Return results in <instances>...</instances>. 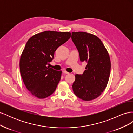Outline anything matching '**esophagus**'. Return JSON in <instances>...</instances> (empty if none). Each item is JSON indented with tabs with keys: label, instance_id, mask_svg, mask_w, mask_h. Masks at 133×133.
<instances>
[{
	"label": "esophagus",
	"instance_id": "1",
	"mask_svg": "<svg viewBox=\"0 0 133 133\" xmlns=\"http://www.w3.org/2000/svg\"><path fill=\"white\" fill-rule=\"evenodd\" d=\"M63 73H64V74H69V73H68V72H67L66 70H64V71H63Z\"/></svg>",
	"mask_w": 133,
	"mask_h": 133
}]
</instances>
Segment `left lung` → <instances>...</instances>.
<instances>
[{"instance_id":"obj_1","label":"left lung","mask_w":133,"mask_h":133,"mask_svg":"<svg viewBox=\"0 0 133 133\" xmlns=\"http://www.w3.org/2000/svg\"><path fill=\"white\" fill-rule=\"evenodd\" d=\"M71 39L80 60L87 64L82 74H76L72 88L80 99L90 101L105 90L109 79L111 64L106 48L98 37L86 32H73Z\"/></svg>"}]
</instances>
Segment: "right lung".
<instances>
[{
    "instance_id": "obj_1",
    "label": "right lung",
    "mask_w": 133,
    "mask_h": 133,
    "mask_svg": "<svg viewBox=\"0 0 133 133\" xmlns=\"http://www.w3.org/2000/svg\"><path fill=\"white\" fill-rule=\"evenodd\" d=\"M71 37L69 32L45 31L28 40L20 59L23 82L30 93L39 99L50 96L61 79L62 71L46 66L54 53Z\"/></svg>"
}]
</instances>
